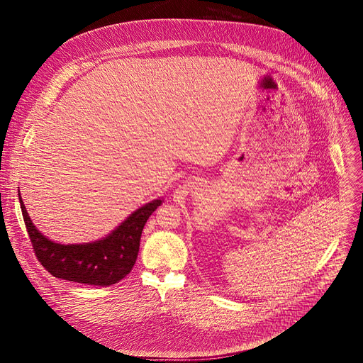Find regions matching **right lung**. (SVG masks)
<instances>
[{"label": "right lung", "mask_w": 363, "mask_h": 363, "mask_svg": "<svg viewBox=\"0 0 363 363\" xmlns=\"http://www.w3.org/2000/svg\"><path fill=\"white\" fill-rule=\"evenodd\" d=\"M18 200L36 259L52 277L88 285L116 284L130 272L140 252L144 225L162 204V200L147 203L100 241L65 245L50 241L38 231L26 212L22 197Z\"/></svg>", "instance_id": "obj_1"}]
</instances>
